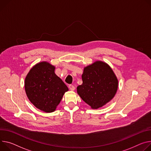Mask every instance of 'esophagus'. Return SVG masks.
<instances>
[{
	"label": "esophagus",
	"mask_w": 151,
	"mask_h": 151,
	"mask_svg": "<svg viewBox=\"0 0 151 151\" xmlns=\"http://www.w3.org/2000/svg\"><path fill=\"white\" fill-rule=\"evenodd\" d=\"M68 87H69L70 90H72V91H73V90H75V87H74L73 85H71V84L68 86Z\"/></svg>",
	"instance_id": "1"
}]
</instances>
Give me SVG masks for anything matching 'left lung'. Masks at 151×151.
<instances>
[{
  "instance_id": "8db88e82",
  "label": "left lung",
  "mask_w": 151,
  "mask_h": 151,
  "mask_svg": "<svg viewBox=\"0 0 151 151\" xmlns=\"http://www.w3.org/2000/svg\"><path fill=\"white\" fill-rule=\"evenodd\" d=\"M82 79L83 84L77 87L78 94L93 109L110 101L118 88V81L113 70L102 61L85 67Z\"/></svg>"
}]
</instances>
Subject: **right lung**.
I'll return each instance as SVG.
<instances>
[{"instance_id": "right-lung-1", "label": "right lung", "mask_w": 151, "mask_h": 151, "mask_svg": "<svg viewBox=\"0 0 151 151\" xmlns=\"http://www.w3.org/2000/svg\"><path fill=\"white\" fill-rule=\"evenodd\" d=\"M55 67L47 62L36 64L27 75L24 87L31 102L40 110H55L65 91L67 86L55 73Z\"/></svg>"}]
</instances>
